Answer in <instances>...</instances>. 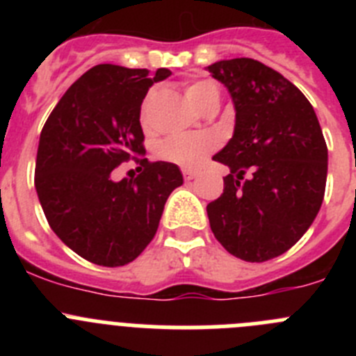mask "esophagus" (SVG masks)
Returning <instances> with one entry per match:
<instances>
[{
    "label": "esophagus",
    "instance_id": "34e87169",
    "mask_svg": "<svg viewBox=\"0 0 356 356\" xmlns=\"http://www.w3.org/2000/svg\"><path fill=\"white\" fill-rule=\"evenodd\" d=\"M196 176H197V172H196V171H191V169H184V178H185V181L194 180V178H196Z\"/></svg>",
    "mask_w": 356,
    "mask_h": 356
}]
</instances>
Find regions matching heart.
Listing matches in <instances>:
<instances>
[{
  "label": "heart",
  "mask_w": 356,
  "mask_h": 356,
  "mask_svg": "<svg viewBox=\"0 0 356 356\" xmlns=\"http://www.w3.org/2000/svg\"><path fill=\"white\" fill-rule=\"evenodd\" d=\"M185 96H187L188 103L194 108H200L210 97H219V90L210 81H194V83L187 85ZM149 102L151 94L144 99L143 112H140V119H143L144 124L147 122V106H149ZM213 147H216V140L210 135L180 134L168 137V139L160 144L159 151L160 156L163 160H168V162L178 163L181 168H197Z\"/></svg>",
  "instance_id": "heart-1"
}]
</instances>
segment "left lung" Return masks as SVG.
<instances>
[{"label": "left lung", "instance_id": "8db88e82", "mask_svg": "<svg viewBox=\"0 0 356 356\" xmlns=\"http://www.w3.org/2000/svg\"><path fill=\"white\" fill-rule=\"evenodd\" d=\"M207 69L235 105L234 137L213 155L229 175L221 196L207 205L210 228L234 257L266 262L291 250L316 219L328 147L314 106L278 71L253 58Z\"/></svg>", "mask_w": 356, "mask_h": 356}]
</instances>
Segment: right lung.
I'll return each mask as SVG.
<instances>
[{"label":"right lung","instance_id":"add662e5","mask_svg":"<svg viewBox=\"0 0 356 356\" xmlns=\"http://www.w3.org/2000/svg\"><path fill=\"white\" fill-rule=\"evenodd\" d=\"M171 74L99 64L56 103L40 131L35 188L44 216L65 246L105 267L131 262L153 241L169 194L184 184L175 163L144 159L140 105ZM135 158V179L111 180Z\"/></svg>","mask_w":356,"mask_h":356}]
</instances>
